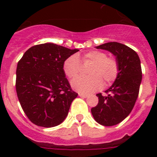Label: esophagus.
I'll list each match as a JSON object with an SVG mask.
<instances>
[{
	"instance_id": "1",
	"label": "esophagus",
	"mask_w": 157,
	"mask_h": 157,
	"mask_svg": "<svg viewBox=\"0 0 157 157\" xmlns=\"http://www.w3.org/2000/svg\"><path fill=\"white\" fill-rule=\"evenodd\" d=\"M78 96H79V97H81V98H87V94H82V93H79V94H78Z\"/></svg>"
}]
</instances>
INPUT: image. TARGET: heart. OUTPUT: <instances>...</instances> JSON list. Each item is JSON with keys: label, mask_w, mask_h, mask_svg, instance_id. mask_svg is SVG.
I'll use <instances>...</instances> for the list:
<instances>
[{"label": "heart", "mask_w": 157, "mask_h": 157, "mask_svg": "<svg viewBox=\"0 0 157 157\" xmlns=\"http://www.w3.org/2000/svg\"><path fill=\"white\" fill-rule=\"evenodd\" d=\"M83 63H92L88 70L87 76H79L71 82V86L78 92L88 94L98 90L103 85H109L117 78L120 65L116 58L107 56V54L98 50H93L82 56ZM63 70L69 78H74L81 71V63L77 55H71L64 60Z\"/></svg>", "instance_id": "obj_1"}]
</instances>
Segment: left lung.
Returning <instances> with one entry per match:
<instances>
[{
  "instance_id": "left-lung-1",
  "label": "left lung",
  "mask_w": 157,
  "mask_h": 157,
  "mask_svg": "<svg viewBox=\"0 0 157 157\" xmlns=\"http://www.w3.org/2000/svg\"><path fill=\"white\" fill-rule=\"evenodd\" d=\"M112 52L120 65L119 75L112 86L98 94V104L91 109L94 120L101 125L111 127L121 123L129 116L139 94L142 72L137 52L121 43L108 42L96 47Z\"/></svg>"
}]
</instances>
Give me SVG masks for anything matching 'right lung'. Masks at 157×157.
I'll return each instance as SVG.
<instances>
[{
  "label": "right lung",
  "mask_w": 157,
  "mask_h": 157,
  "mask_svg": "<svg viewBox=\"0 0 157 157\" xmlns=\"http://www.w3.org/2000/svg\"><path fill=\"white\" fill-rule=\"evenodd\" d=\"M78 51L45 43L29 48L18 62L16 94L24 113L35 125L56 127L68 114L78 94L65 77L63 63Z\"/></svg>",
  "instance_id": "obj_1"
}]
</instances>
